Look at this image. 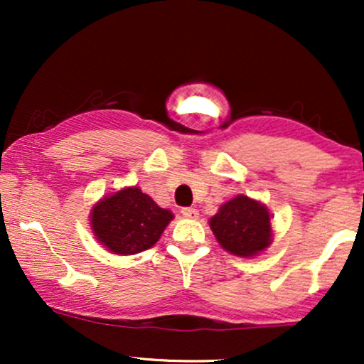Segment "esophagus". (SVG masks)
<instances>
[{
  "instance_id": "1",
  "label": "esophagus",
  "mask_w": 364,
  "mask_h": 364,
  "mask_svg": "<svg viewBox=\"0 0 364 364\" xmlns=\"http://www.w3.org/2000/svg\"><path fill=\"white\" fill-rule=\"evenodd\" d=\"M181 214L183 217H186V219H196V217H198V210L191 207H185L181 208Z\"/></svg>"
}]
</instances>
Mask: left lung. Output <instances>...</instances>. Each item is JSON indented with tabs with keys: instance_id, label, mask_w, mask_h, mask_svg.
Wrapping results in <instances>:
<instances>
[{
	"instance_id": "1",
	"label": "left lung",
	"mask_w": 364,
	"mask_h": 364,
	"mask_svg": "<svg viewBox=\"0 0 364 364\" xmlns=\"http://www.w3.org/2000/svg\"><path fill=\"white\" fill-rule=\"evenodd\" d=\"M217 243L235 257L253 258L265 252L274 240L272 217L260 200L236 195L208 219Z\"/></svg>"
}]
</instances>
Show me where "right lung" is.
Masks as SVG:
<instances>
[{
    "label": "right lung",
    "instance_id": "add662e5",
    "mask_svg": "<svg viewBox=\"0 0 364 364\" xmlns=\"http://www.w3.org/2000/svg\"><path fill=\"white\" fill-rule=\"evenodd\" d=\"M174 219L139 186H124L102 196L90 208V229L97 243L114 255H135L152 248Z\"/></svg>",
    "mask_w": 364,
    "mask_h": 364
}]
</instances>
